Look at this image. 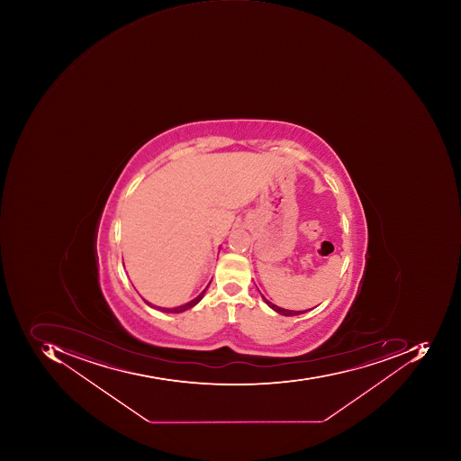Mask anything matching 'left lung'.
I'll list each match as a JSON object with an SVG mask.
<instances>
[{
    "mask_svg": "<svg viewBox=\"0 0 461 461\" xmlns=\"http://www.w3.org/2000/svg\"><path fill=\"white\" fill-rule=\"evenodd\" d=\"M263 299H265L266 303L268 304V306L273 309V311L277 312V313L283 314V316H298V314L304 313V312L302 311H286V309H283V307L276 306V304L271 303V302H268L267 299L263 296Z\"/></svg>",
    "mask_w": 461,
    "mask_h": 461,
    "instance_id": "1",
    "label": "left lung"
}]
</instances>
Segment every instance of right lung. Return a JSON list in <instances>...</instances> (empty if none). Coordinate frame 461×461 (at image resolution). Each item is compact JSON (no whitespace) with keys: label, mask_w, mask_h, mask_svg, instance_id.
Listing matches in <instances>:
<instances>
[{"label":"right lung","mask_w":461,"mask_h":461,"mask_svg":"<svg viewBox=\"0 0 461 461\" xmlns=\"http://www.w3.org/2000/svg\"><path fill=\"white\" fill-rule=\"evenodd\" d=\"M206 288H208V286H206ZM205 291L202 292L201 295L196 296L194 301L188 302V303L183 304V306L173 307V309H166V307L154 306V304H150L149 302H144L145 303L149 304V306L155 307V309H158V311L165 312V313H181V312L188 311V309H191V307L195 306V304L201 301L202 296H203V294H205Z\"/></svg>","instance_id":"1"}]
</instances>
